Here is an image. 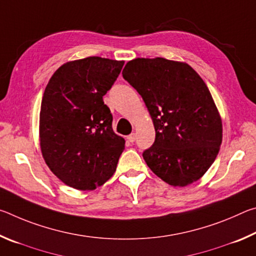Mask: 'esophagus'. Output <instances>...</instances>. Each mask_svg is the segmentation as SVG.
<instances>
[{
    "mask_svg": "<svg viewBox=\"0 0 256 256\" xmlns=\"http://www.w3.org/2000/svg\"><path fill=\"white\" fill-rule=\"evenodd\" d=\"M128 140L131 142V144H133L134 141L136 140V133H132V134H130V136H128Z\"/></svg>",
    "mask_w": 256,
    "mask_h": 256,
    "instance_id": "obj_1",
    "label": "esophagus"
}]
</instances>
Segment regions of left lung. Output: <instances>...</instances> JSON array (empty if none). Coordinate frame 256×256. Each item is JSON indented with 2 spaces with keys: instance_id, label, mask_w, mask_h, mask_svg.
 Segmentation results:
<instances>
[{
  "instance_id": "left-lung-1",
  "label": "left lung",
  "mask_w": 256,
  "mask_h": 256,
  "mask_svg": "<svg viewBox=\"0 0 256 256\" xmlns=\"http://www.w3.org/2000/svg\"><path fill=\"white\" fill-rule=\"evenodd\" d=\"M123 78L141 94L156 138L144 159L172 186H186L206 174L222 141V123L211 94L188 64L162 58L126 63Z\"/></svg>"
}]
</instances>
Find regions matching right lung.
I'll list each match as a JSON object with an SVG mask.
<instances>
[{
	"label": "right lung",
	"instance_id": "right-lung-1",
	"mask_svg": "<svg viewBox=\"0 0 256 256\" xmlns=\"http://www.w3.org/2000/svg\"><path fill=\"white\" fill-rule=\"evenodd\" d=\"M123 60L92 56L63 64L42 96L40 138L53 174L73 188L102 186L116 170L125 140L112 131V115L102 97Z\"/></svg>",
	"mask_w": 256,
	"mask_h": 256
}]
</instances>
